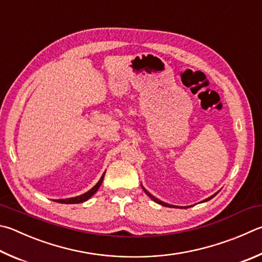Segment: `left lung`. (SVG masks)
<instances>
[{
    "label": "left lung",
    "instance_id": "1",
    "mask_svg": "<svg viewBox=\"0 0 262 262\" xmlns=\"http://www.w3.org/2000/svg\"><path fill=\"white\" fill-rule=\"evenodd\" d=\"M141 187H142V189L144 190V192L147 194V196H149L152 201L154 202H156V203H158V204H160V205H163V206H166V207H177V208H188V207H190V206H175V205H170V204H167V203H165V202H163V201H160V199H158V198H156L154 194H151L149 191H147V190L143 187V185H142V183H141ZM219 191H220V190H219ZM219 191L217 192H215L214 194H212V196H210L208 198H206V199H204V201H202L201 203H205V202H207V201H210V199H212L214 196H216V194L219 193Z\"/></svg>",
    "mask_w": 262,
    "mask_h": 262
}]
</instances>
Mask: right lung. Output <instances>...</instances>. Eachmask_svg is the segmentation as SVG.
Returning a JSON list of instances; mask_svg holds the SVG:
<instances>
[{
	"mask_svg": "<svg viewBox=\"0 0 262 262\" xmlns=\"http://www.w3.org/2000/svg\"><path fill=\"white\" fill-rule=\"evenodd\" d=\"M104 175H105V172L103 173V175L101 177V179H99L98 182L95 184L94 187L89 190V191L80 194V196H77V197H71V198H65V199H55V202L60 203V204H80V203H83L85 201H88L90 197L94 196V194L96 193L98 188L101 187V184L103 182V179H104Z\"/></svg>",
	"mask_w": 262,
	"mask_h": 262,
	"instance_id": "1",
	"label": "right lung"
}]
</instances>
